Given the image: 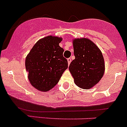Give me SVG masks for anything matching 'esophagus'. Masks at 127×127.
<instances>
[{
    "instance_id": "esophagus-1",
    "label": "esophagus",
    "mask_w": 127,
    "mask_h": 127,
    "mask_svg": "<svg viewBox=\"0 0 127 127\" xmlns=\"http://www.w3.org/2000/svg\"><path fill=\"white\" fill-rule=\"evenodd\" d=\"M71 61H72V60H71V59H70V58H68V59H67V62H68V65L70 64Z\"/></svg>"
}]
</instances>
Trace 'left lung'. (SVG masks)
Wrapping results in <instances>:
<instances>
[{
  "label": "left lung",
  "mask_w": 127,
  "mask_h": 127,
  "mask_svg": "<svg viewBox=\"0 0 127 127\" xmlns=\"http://www.w3.org/2000/svg\"><path fill=\"white\" fill-rule=\"evenodd\" d=\"M75 59L70 64L69 70L75 84L84 89H90L103 77L104 62L98 47L88 38L73 40Z\"/></svg>",
  "instance_id": "obj_1"
}]
</instances>
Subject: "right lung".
Masks as SVG:
<instances>
[{
  "instance_id": "add662e5",
  "label": "right lung",
  "mask_w": 127,
  "mask_h": 127,
  "mask_svg": "<svg viewBox=\"0 0 127 127\" xmlns=\"http://www.w3.org/2000/svg\"><path fill=\"white\" fill-rule=\"evenodd\" d=\"M62 38L48 36L38 40L26 58L28 79L32 86L42 92L48 91L59 82L68 62L64 50L59 46Z\"/></svg>"
}]
</instances>
